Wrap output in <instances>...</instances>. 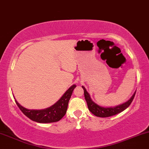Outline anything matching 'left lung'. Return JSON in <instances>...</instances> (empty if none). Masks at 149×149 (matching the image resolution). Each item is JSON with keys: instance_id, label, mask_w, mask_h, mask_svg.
I'll list each match as a JSON object with an SVG mask.
<instances>
[{"instance_id": "left-lung-1", "label": "left lung", "mask_w": 149, "mask_h": 149, "mask_svg": "<svg viewBox=\"0 0 149 149\" xmlns=\"http://www.w3.org/2000/svg\"><path fill=\"white\" fill-rule=\"evenodd\" d=\"M82 88L84 90V98H85L86 103H87V106L88 110L91 111L93 115H95L97 117H100V118H107V117L113 116L114 115H116L119 113L123 111L129 107V105L131 104L133 98H134L135 93H133V95L131 96L129 100H127L126 102L121 104L120 105L116 107H101L100 105L97 104L96 103L94 102L91 98L89 93H88L86 88H84V86H82Z\"/></svg>"}]
</instances>
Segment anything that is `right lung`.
Segmentation results:
<instances>
[{
	"instance_id": "obj_1",
	"label": "right lung",
	"mask_w": 149,
	"mask_h": 149,
	"mask_svg": "<svg viewBox=\"0 0 149 149\" xmlns=\"http://www.w3.org/2000/svg\"><path fill=\"white\" fill-rule=\"evenodd\" d=\"M76 87V86L75 84L70 86L55 104L44 109H28L20 105L16 99L15 101L21 111L33 121L38 123H51L58 122L63 118L67 112L69 101L71 98L73 89Z\"/></svg>"
}]
</instances>
